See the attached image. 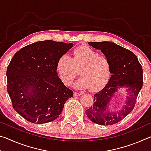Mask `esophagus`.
<instances>
[{"label": "esophagus", "instance_id": "1", "mask_svg": "<svg viewBox=\"0 0 151 151\" xmlns=\"http://www.w3.org/2000/svg\"><path fill=\"white\" fill-rule=\"evenodd\" d=\"M81 93H76V92H74V96H79L80 95H81Z\"/></svg>", "mask_w": 151, "mask_h": 151}]
</instances>
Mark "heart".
<instances>
[{
    "label": "heart",
    "instance_id": "1",
    "mask_svg": "<svg viewBox=\"0 0 151 151\" xmlns=\"http://www.w3.org/2000/svg\"><path fill=\"white\" fill-rule=\"evenodd\" d=\"M58 73L63 83L69 85L77 76L76 69L80 68L81 77L74 84L78 89L99 90L106 85L111 75V65L104 56L87 46L75 48L73 57L63 55L57 63Z\"/></svg>",
    "mask_w": 151,
    "mask_h": 151
}]
</instances>
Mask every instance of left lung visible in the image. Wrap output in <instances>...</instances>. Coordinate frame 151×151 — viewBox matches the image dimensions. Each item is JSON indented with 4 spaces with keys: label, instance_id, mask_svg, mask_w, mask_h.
Segmentation results:
<instances>
[{
    "label": "left lung",
    "instance_id": "left-lung-1",
    "mask_svg": "<svg viewBox=\"0 0 151 151\" xmlns=\"http://www.w3.org/2000/svg\"><path fill=\"white\" fill-rule=\"evenodd\" d=\"M100 50L108 58L112 75L106 85L94 94V103L86 111L92 122L101 125L114 124L123 119L134 109L142 86V68L134 53L112 42H88ZM120 88H125L127 96L121 108H110L111 99Z\"/></svg>",
    "mask_w": 151,
    "mask_h": 151
}]
</instances>
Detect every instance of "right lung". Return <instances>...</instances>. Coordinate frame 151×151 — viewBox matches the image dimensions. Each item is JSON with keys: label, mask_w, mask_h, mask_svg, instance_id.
I'll list each match as a JSON object with an SVG mask.
<instances>
[{"label": "right lung", "mask_w": 151, "mask_h": 151, "mask_svg": "<svg viewBox=\"0 0 151 151\" xmlns=\"http://www.w3.org/2000/svg\"><path fill=\"white\" fill-rule=\"evenodd\" d=\"M72 43L44 40L22 48L7 68V91L12 106L32 123L44 124L57 119L73 92L58 76V58Z\"/></svg>", "instance_id": "1"}]
</instances>
